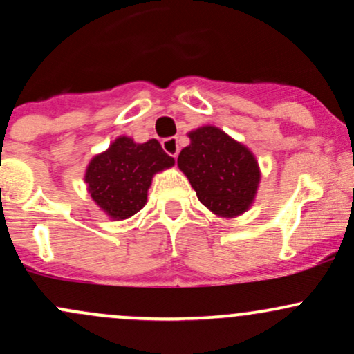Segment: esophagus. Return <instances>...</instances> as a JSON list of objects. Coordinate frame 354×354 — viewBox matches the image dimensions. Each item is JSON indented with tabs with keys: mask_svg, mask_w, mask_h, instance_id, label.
I'll return each mask as SVG.
<instances>
[{
	"mask_svg": "<svg viewBox=\"0 0 354 354\" xmlns=\"http://www.w3.org/2000/svg\"><path fill=\"white\" fill-rule=\"evenodd\" d=\"M161 146H163V149L166 153L169 154V156L176 158L178 153H180V145H178V138H166V140L161 141Z\"/></svg>",
	"mask_w": 354,
	"mask_h": 354,
	"instance_id": "34e87169",
	"label": "esophagus"
}]
</instances>
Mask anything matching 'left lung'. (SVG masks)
I'll use <instances>...</instances> for the list:
<instances>
[{"label":"left lung","instance_id":"1","mask_svg":"<svg viewBox=\"0 0 354 354\" xmlns=\"http://www.w3.org/2000/svg\"><path fill=\"white\" fill-rule=\"evenodd\" d=\"M178 166L206 208L223 218L245 213L254 200L259 168L253 153L225 131L203 126L189 133Z\"/></svg>","mask_w":354,"mask_h":354}]
</instances>
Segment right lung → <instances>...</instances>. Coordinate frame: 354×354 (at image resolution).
<instances>
[{"label": "right lung", "instance_id": "add662e5", "mask_svg": "<svg viewBox=\"0 0 354 354\" xmlns=\"http://www.w3.org/2000/svg\"><path fill=\"white\" fill-rule=\"evenodd\" d=\"M174 165L156 140L135 143L121 136L88 165L84 181L96 205L113 219H126L146 205L153 174Z\"/></svg>", "mask_w": 354, "mask_h": 354}]
</instances>
